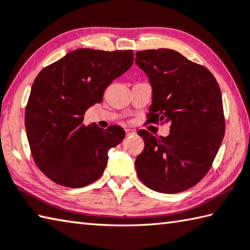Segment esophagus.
I'll list each match as a JSON object with an SVG mask.
<instances>
[{"label": "esophagus", "instance_id": "34e87169", "mask_svg": "<svg viewBox=\"0 0 250 250\" xmlns=\"http://www.w3.org/2000/svg\"><path fill=\"white\" fill-rule=\"evenodd\" d=\"M125 131L126 137H129V135H133V134L135 133V131H134V130H132V129H125Z\"/></svg>", "mask_w": 250, "mask_h": 250}]
</instances>
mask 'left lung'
I'll list each match as a JSON object with an SVG mask.
<instances>
[{"mask_svg": "<svg viewBox=\"0 0 250 250\" xmlns=\"http://www.w3.org/2000/svg\"><path fill=\"white\" fill-rule=\"evenodd\" d=\"M135 56L153 87L148 115L153 121L170 122L166 138L138 132L144 149L135 160L137 174L154 191H185L210 170L224 138L220 86L206 66L174 50H144Z\"/></svg>", "mask_w": 250, "mask_h": 250, "instance_id": "left-lung-1", "label": "left lung"}]
</instances>
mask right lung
I'll return each instance as SVG.
<instances>
[{
  "instance_id": "add662e5",
  "label": "right lung",
  "mask_w": 250,
  "mask_h": 250,
  "mask_svg": "<svg viewBox=\"0 0 250 250\" xmlns=\"http://www.w3.org/2000/svg\"><path fill=\"white\" fill-rule=\"evenodd\" d=\"M132 63V50L78 49L37 75L25 126L36 165L53 183L81 188L103 175L108 149L124 140L125 131L115 125L107 129L85 125L84 115Z\"/></svg>"
}]
</instances>
